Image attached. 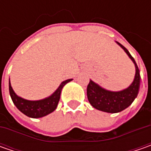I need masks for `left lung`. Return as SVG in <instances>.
<instances>
[{
	"label": "left lung",
	"instance_id": "1",
	"mask_svg": "<svg viewBox=\"0 0 151 151\" xmlns=\"http://www.w3.org/2000/svg\"><path fill=\"white\" fill-rule=\"evenodd\" d=\"M117 44L124 50L125 53L129 55L131 60L135 65V76L132 84L124 90L119 91H111L101 87L99 85L90 80L87 86L86 94L88 101L91 105L97 110L106 113H119L125 108L130 106L134 100L136 98L140 86V75L136 62L132 57L128 50L121 44Z\"/></svg>",
	"mask_w": 151,
	"mask_h": 151
}]
</instances>
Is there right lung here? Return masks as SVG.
Returning a JSON list of instances; mask_svg holds the SVG:
<instances>
[{"label":"right lung","mask_w":151,"mask_h":151,"mask_svg":"<svg viewBox=\"0 0 151 151\" xmlns=\"http://www.w3.org/2000/svg\"><path fill=\"white\" fill-rule=\"evenodd\" d=\"M71 81L72 79H69L61 82L58 89L51 96L38 101H29L17 96L12 89L10 81H9V92L13 103L19 111L29 118L38 119V118L44 117L55 111L60 98L62 88L65 86V85Z\"/></svg>","instance_id":"obj_1"}]
</instances>
